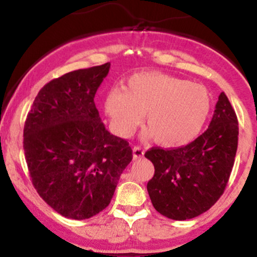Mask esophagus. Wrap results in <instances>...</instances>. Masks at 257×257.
Masks as SVG:
<instances>
[{"label":"esophagus","instance_id":"1","mask_svg":"<svg viewBox=\"0 0 257 257\" xmlns=\"http://www.w3.org/2000/svg\"><path fill=\"white\" fill-rule=\"evenodd\" d=\"M144 153H145V151L140 146H134V149H133V156H134L135 159L144 157Z\"/></svg>","mask_w":257,"mask_h":257}]
</instances>
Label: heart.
<instances>
[{
	"label": "heart",
	"instance_id": "obj_1",
	"mask_svg": "<svg viewBox=\"0 0 257 257\" xmlns=\"http://www.w3.org/2000/svg\"><path fill=\"white\" fill-rule=\"evenodd\" d=\"M211 106L205 87L158 72L132 76L128 90L112 88L105 101V110L117 134L129 137L146 112L150 128L144 137H156L158 144L167 147L184 146L198 137Z\"/></svg>",
	"mask_w": 257,
	"mask_h": 257
}]
</instances>
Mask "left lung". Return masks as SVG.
<instances>
[{"mask_svg":"<svg viewBox=\"0 0 257 257\" xmlns=\"http://www.w3.org/2000/svg\"><path fill=\"white\" fill-rule=\"evenodd\" d=\"M238 119L226 94L219 95L208 129L188 145L152 147L145 157L155 175L147 191L156 210L172 220L205 213L225 191L238 146Z\"/></svg>","mask_w":257,"mask_h":257,"instance_id":"8db88e82","label":"left lung"}]
</instances>
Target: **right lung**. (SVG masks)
Instances as JSON below:
<instances>
[{
  "instance_id": "add662e5",
  "label": "right lung",
  "mask_w": 257,
  "mask_h": 257,
  "mask_svg": "<svg viewBox=\"0 0 257 257\" xmlns=\"http://www.w3.org/2000/svg\"><path fill=\"white\" fill-rule=\"evenodd\" d=\"M108 70L106 63L53 79L38 91L25 120L32 185L69 219H89L104 210L133 159L128 141L105 128L94 102Z\"/></svg>"
}]
</instances>
